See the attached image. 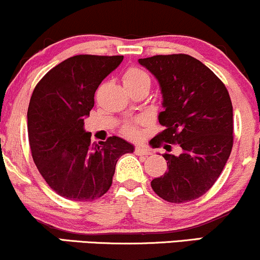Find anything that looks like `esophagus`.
I'll return each instance as SVG.
<instances>
[{
  "label": "esophagus",
  "instance_id": "esophagus-1",
  "mask_svg": "<svg viewBox=\"0 0 260 260\" xmlns=\"http://www.w3.org/2000/svg\"><path fill=\"white\" fill-rule=\"evenodd\" d=\"M134 153L137 155H142V156L143 155H144V156H148V155L151 154L150 151H149L145 147H143V145H137V147L134 148Z\"/></svg>",
  "mask_w": 260,
  "mask_h": 260
}]
</instances>
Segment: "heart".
<instances>
[{
  "label": "heart",
  "mask_w": 260,
  "mask_h": 260,
  "mask_svg": "<svg viewBox=\"0 0 260 260\" xmlns=\"http://www.w3.org/2000/svg\"><path fill=\"white\" fill-rule=\"evenodd\" d=\"M123 83L127 89H133L137 86L148 84L150 86V78L147 73L138 67L127 68L126 72L123 73ZM121 133L128 138H138V122H128L124 123L121 128Z\"/></svg>",
  "instance_id": "heart-1"
}]
</instances>
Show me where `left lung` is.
<instances>
[{
    "instance_id": "1",
    "label": "left lung",
    "mask_w": 260,
    "mask_h": 260,
    "mask_svg": "<svg viewBox=\"0 0 260 260\" xmlns=\"http://www.w3.org/2000/svg\"><path fill=\"white\" fill-rule=\"evenodd\" d=\"M156 77L165 111V129L151 139L155 148L178 144L182 154H164L168 172L151 188L170 203L194 201L208 192L225 168L234 145V113L228 89L199 59L184 53L139 58Z\"/></svg>"
}]
</instances>
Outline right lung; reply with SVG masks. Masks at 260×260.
<instances>
[{
	"mask_svg": "<svg viewBox=\"0 0 260 260\" xmlns=\"http://www.w3.org/2000/svg\"><path fill=\"white\" fill-rule=\"evenodd\" d=\"M123 56L77 55L50 70L35 86L28 107L31 156L46 183L70 201L91 202L112 184L116 164L133 145L120 137L94 144L84 118L100 83Z\"/></svg>",
	"mask_w": 260,
	"mask_h": 260,
	"instance_id": "1",
	"label": "right lung"
}]
</instances>
